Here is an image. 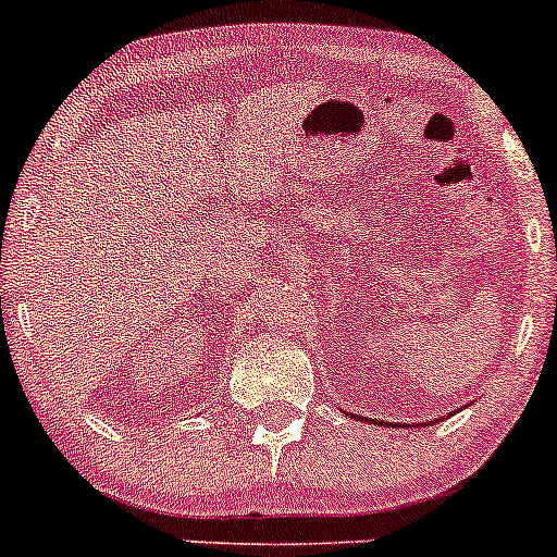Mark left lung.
<instances>
[{"instance_id": "left-lung-1", "label": "left lung", "mask_w": 557, "mask_h": 557, "mask_svg": "<svg viewBox=\"0 0 557 557\" xmlns=\"http://www.w3.org/2000/svg\"><path fill=\"white\" fill-rule=\"evenodd\" d=\"M354 419H361V417H354ZM361 421H367V424H372V421L369 419H361ZM440 421V419H437ZM437 421H430V424H437ZM413 426H419V424H413Z\"/></svg>"}]
</instances>
